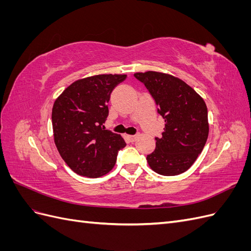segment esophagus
<instances>
[{
  "instance_id": "obj_1",
  "label": "esophagus",
  "mask_w": 251,
  "mask_h": 251,
  "mask_svg": "<svg viewBox=\"0 0 251 251\" xmlns=\"http://www.w3.org/2000/svg\"><path fill=\"white\" fill-rule=\"evenodd\" d=\"M137 137H138L137 135H127V139L131 142H134L136 139H137Z\"/></svg>"
}]
</instances>
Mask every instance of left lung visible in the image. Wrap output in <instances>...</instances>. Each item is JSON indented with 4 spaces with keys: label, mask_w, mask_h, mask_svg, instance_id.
I'll return each instance as SVG.
<instances>
[{
    "label": "left lung",
    "mask_w": 251,
    "mask_h": 251,
    "mask_svg": "<svg viewBox=\"0 0 251 251\" xmlns=\"http://www.w3.org/2000/svg\"><path fill=\"white\" fill-rule=\"evenodd\" d=\"M144 83L164 119L162 137H156V149L148 155L150 168L163 176L186 172L206 143L209 126L203 98L182 79L162 72L135 73Z\"/></svg>",
    "instance_id": "8db88e82"
}]
</instances>
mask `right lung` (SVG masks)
<instances>
[{
	"label": "right lung",
	"mask_w": 251,
	"mask_h": 251,
	"mask_svg": "<svg viewBox=\"0 0 251 251\" xmlns=\"http://www.w3.org/2000/svg\"><path fill=\"white\" fill-rule=\"evenodd\" d=\"M126 74H100L74 81L54 101L52 126L59 155L80 176L98 178L116 163L126 147L119 134L105 130L113 89Z\"/></svg>",
	"instance_id": "obj_1"
}]
</instances>
